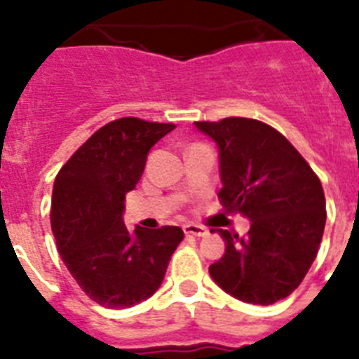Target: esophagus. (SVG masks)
Returning <instances> with one entry per match:
<instances>
[{
  "mask_svg": "<svg viewBox=\"0 0 359 359\" xmlns=\"http://www.w3.org/2000/svg\"><path fill=\"white\" fill-rule=\"evenodd\" d=\"M182 231H184L186 235H191V236H205V235H207V229H205L203 225H196V224L182 225Z\"/></svg>",
  "mask_w": 359,
  "mask_h": 359,
  "instance_id": "obj_1",
  "label": "esophagus"
}]
</instances>
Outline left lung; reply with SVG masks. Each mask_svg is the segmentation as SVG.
<instances>
[{
	"label": "left lung",
	"mask_w": 359,
	"mask_h": 359,
	"mask_svg": "<svg viewBox=\"0 0 359 359\" xmlns=\"http://www.w3.org/2000/svg\"><path fill=\"white\" fill-rule=\"evenodd\" d=\"M219 149L225 212L251 219L244 236L219 229L225 253L208 268L238 300L270 306L298 289L317 257L326 225L320 180L290 141L270 124L245 117L197 121Z\"/></svg>",
	"instance_id": "1"
}]
</instances>
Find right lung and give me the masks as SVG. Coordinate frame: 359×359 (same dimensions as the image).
Segmentation results:
<instances>
[{"label": "right lung", "mask_w": 359, "mask_h": 359, "mask_svg": "<svg viewBox=\"0 0 359 359\" xmlns=\"http://www.w3.org/2000/svg\"><path fill=\"white\" fill-rule=\"evenodd\" d=\"M175 128L123 117L98 128L59 169L52 191V231L65 266L93 302L132 307L162 285L182 242L180 227L128 229L124 196L135 188L151 147Z\"/></svg>", "instance_id": "obj_1"}]
</instances>
